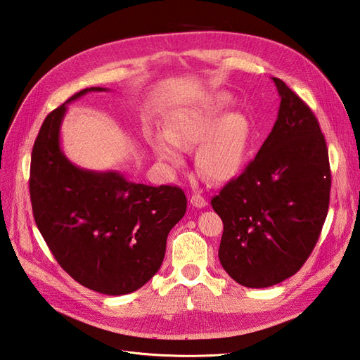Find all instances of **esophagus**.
<instances>
[{"label":"esophagus","mask_w":360,"mask_h":360,"mask_svg":"<svg viewBox=\"0 0 360 360\" xmlns=\"http://www.w3.org/2000/svg\"><path fill=\"white\" fill-rule=\"evenodd\" d=\"M191 204H192L193 207H197V209H202V207L207 205V201H205V198L202 197V195L193 193L192 197H191Z\"/></svg>","instance_id":"esophagus-1"}]
</instances>
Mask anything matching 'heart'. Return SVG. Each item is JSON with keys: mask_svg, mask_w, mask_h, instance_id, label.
Listing matches in <instances>:
<instances>
[{"mask_svg": "<svg viewBox=\"0 0 360 360\" xmlns=\"http://www.w3.org/2000/svg\"><path fill=\"white\" fill-rule=\"evenodd\" d=\"M233 97L216 93L202 102L169 112L165 132L148 136L155 155L172 167L184 162V148L200 144L197 167L202 176L216 183L233 180L242 171L250 143L252 124L242 111L224 112Z\"/></svg>", "mask_w": 360, "mask_h": 360, "instance_id": "heart-1", "label": "heart"}]
</instances>
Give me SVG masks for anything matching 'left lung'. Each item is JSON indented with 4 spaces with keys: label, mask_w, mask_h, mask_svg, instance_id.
I'll return each instance as SVG.
<instances>
[{
    "label": "left lung",
    "mask_w": 360,
    "mask_h": 360,
    "mask_svg": "<svg viewBox=\"0 0 360 360\" xmlns=\"http://www.w3.org/2000/svg\"><path fill=\"white\" fill-rule=\"evenodd\" d=\"M276 123L255 159L212 200L224 233L219 261L236 282L271 287L297 274L328 216L330 167L317 118L284 81Z\"/></svg>",
    "instance_id": "1"
}]
</instances>
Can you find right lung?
I'll return each mask as SVG.
<instances>
[{
  "instance_id": "1",
  "label": "right lung",
  "mask_w": 360,
  "mask_h": 360,
  "mask_svg": "<svg viewBox=\"0 0 360 360\" xmlns=\"http://www.w3.org/2000/svg\"><path fill=\"white\" fill-rule=\"evenodd\" d=\"M43 122L31 153L32 214L58 264L81 285L122 296L156 275L165 257L171 228L186 213L188 200L177 186H147L117 171L73 165L60 146L68 103Z\"/></svg>"
}]
</instances>
